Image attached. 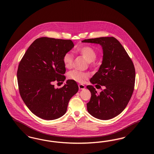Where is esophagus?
Wrapping results in <instances>:
<instances>
[{"instance_id":"34e87169","label":"esophagus","mask_w":154,"mask_h":154,"mask_svg":"<svg viewBox=\"0 0 154 154\" xmlns=\"http://www.w3.org/2000/svg\"><path fill=\"white\" fill-rule=\"evenodd\" d=\"M85 75H87V76H89V74L88 73H87V74H86ZM82 85H81H81H80V86H79V88H81V89H82V88H84V85H83V86H82Z\"/></svg>"}]
</instances>
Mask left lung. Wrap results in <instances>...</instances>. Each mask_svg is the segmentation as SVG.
<instances>
[{"label":"left lung","instance_id":"obj_1","mask_svg":"<svg viewBox=\"0 0 154 154\" xmlns=\"http://www.w3.org/2000/svg\"><path fill=\"white\" fill-rule=\"evenodd\" d=\"M70 40L43 37L35 40L24 54L17 71L19 91L30 111L45 120L62 117L70 99L78 87L66 82L55 88L51 82L64 81L66 72L64 58L74 47Z\"/></svg>","mask_w":154,"mask_h":154}]
</instances>
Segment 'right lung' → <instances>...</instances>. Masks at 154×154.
Instances as JSON below:
<instances>
[{
	"label": "right lung",
	"instance_id": "1",
	"mask_svg": "<svg viewBox=\"0 0 154 154\" xmlns=\"http://www.w3.org/2000/svg\"><path fill=\"white\" fill-rule=\"evenodd\" d=\"M82 42L99 44L103 54L102 65L90 82L105 88L98 94L91 88V97L87 104L88 112L102 120L116 117L125 109L134 90L135 69L132 60L113 37L86 39Z\"/></svg>",
	"mask_w": 154,
	"mask_h": 154
}]
</instances>
